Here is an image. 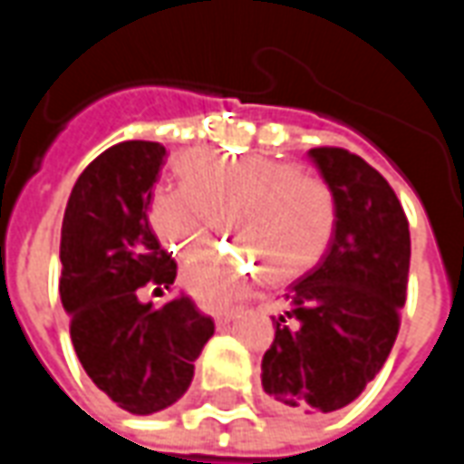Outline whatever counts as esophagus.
<instances>
[{"label":"esophagus","instance_id":"1","mask_svg":"<svg viewBox=\"0 0 464 464\" xmlns=\"http://www.w3.org/2000/svg\"><path fill=\"white\" fill-rule=\"evenodd\" d=\"M233 318H236V313H218V315H216V328H226Z\"/></svg>","mask_w":464,"mask_h":464}]
</instances>
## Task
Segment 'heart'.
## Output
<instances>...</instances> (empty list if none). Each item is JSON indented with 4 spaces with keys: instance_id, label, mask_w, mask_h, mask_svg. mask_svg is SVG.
<instances>
[{
    "instance_id": "heart-1",
    "label": "heart",
    "mask_w": 464,
    "mask_h": 464,
    "mask_svg": "<svg viewBox=\"0 0 464 464\" xmlns=\"http://www.w3.org/2000/svg\"><path fill=\"white\" fill-rule=\"evenodd\" d=\"M181 188H163L149 203V223L166 248L188 256L211 233V206L263 263L268 278L308 268L328 243L333 203L321 183L291 163L263 156L191 151L179 163ZM256 263L238 253L208 251L186 263L181 283L208 308L238 298Z\"/></svg>"
}]
</instances>
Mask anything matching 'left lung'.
<instances>
[{
    "instance_id": "8db88e82",
    "label": "left lung",
    "mask_w": 464,
    "mask_h": 464,
    "mask_svg": "<svg viewBox=\"0 0 464 464\" xmlns=\"http://www.w3.org/2000/svg\"><path fill=\"white\" fill-rule=\"evenodd\" d=\"M333 196L321 261L283 293L261 362L266 395L285 415L345 408L388 360L410 271V228L390 183L345 149H311Z\"/></svg>"
}]
</instances>
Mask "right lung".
Listing matches in <instances>:
<instances>
[{
	"label": "right lung",
	"mask_w": 464,
	"mask_h": 464,
	"mask_svg": "<svg viewBox=\"0 0 464 464\" xmlns=\"http://www.w3.org/2000/svg\"><path fill=\"white\" fill-rule=\"evenodd\" d=\"M163 159L156 141L106 149L76 179L62 223L59 295L76 355L96 388L131 415L179 402L213 335V321L188 295L161 308L139 301L146 283L176 281V261L149 226Z\"/></svg>",
	"instance_id": "1"
}]
</instances>
